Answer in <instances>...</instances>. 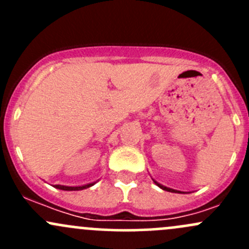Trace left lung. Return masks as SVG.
I'll use <instances>...</instances> for the list:
<instances>
[{"instance_id":"1","label":"left lung","mask_w":249,"mask_h":249,"mask_svg":"<svg viewBox=\"0 0 249 249\" xmlns=\"http://www.w3.org/2000/svg\"><path fill=\"white\" fill-rule=\"evenodd\" d=\"M153 182H154L155 184L158 185V187H159V188H161L162 190H166V192H171V193H178V194H180V193H183V192H179V190H175V189H171V188H167V187H165V185H162V184H160V183H158L157 180H155V179H153Z\"/></svg>"}]
</instances>
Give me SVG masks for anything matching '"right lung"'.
<instances>
[{
    "label": "right lung",
    "mask_w": 249,
    "mask_h": 249,
    "mask_svg": "<svg viewBox=\"0 0 249 249\" xmlns=\"http://www.w3.org/2000/svg\"><path fill=\"white\" fill-rule=\"evenodd\" d=\"M96 182H92V183H88V184L84 185H78V187H69V185H61V184H55L54 188L60 190H69V192H72V190H83V189H87V188H90L91 185H94Z\"/></svg>",
    "instance_id": "1"
}]
</instances>
